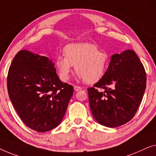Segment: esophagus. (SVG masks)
I'll list each match as a JSON object with an SVG mask.
<instances>
[{"label":"esophagus","mask_w":156,"mask_h":156,"mask_svg":"<svg viewBox=\"0 0 156 156\" xmlns=\"http://www.w3.org/2000/svg\"><path fill=\"white\" fill-rule=\"evenodd\" d=\"M74 90H76V91H79V90H82V87H80V86H77V85H74Z\"/></svg>","instance_id":"1"}]
</instances>
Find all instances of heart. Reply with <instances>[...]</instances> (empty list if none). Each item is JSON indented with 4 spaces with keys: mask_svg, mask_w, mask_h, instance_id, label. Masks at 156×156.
<instances>
[{
    "mask_svg": "<svg viewBox=\"0 0 156 156\" xmlns=\"http://www.w3.org/2000/svg\"><path fill=\"white\" fill-rule=\"evenodd\" d=\"M64 56L55 59V66L62 80L67 81L75 66L79 78L88 84L99 82L107 71L109 56L91 43H71L63 49Z\"/></svg>",
    "mask_w": 156,
    "mask_h": 156,
    "instance_id": "heart-1",
    "label": "heart"
}]
</instances>
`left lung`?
Listing matches in <instances>:
<instances>
[{
  "instance_id": "left-lung-1",
  "label": "left lung",
  "mask_w": 156,
  "mask_h": 156,
  "mask_svg": "<svg viewBox=\"0 0 156 156\" xmlns=\"http://www.w3.org/2000/svg\"><path fill=\"white\" fill-rule=\"evenodd\" d=\"M146 84L145 69L134 51L113 55L104 77L87 89L92 115L106 127L125 124L136 114Z\"/></svg>"
}]
</instances>
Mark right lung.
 <instances>
[{"label":"right lung","instance_id":"1","mask_svg":"<svg viewBox=\"0 0 156 156\" xmlns=\"http://www.w3.org/2000/svg\"><path fill=\"white\" fill-rule=\"evenodd\" d=\"M7 85L9 97L23 122L38 132L59 125L73 92V86L59 80L51 60L26 50L14 57Z\"/></svg>","mask_w":156,"mask_h":156}]
</instances>
